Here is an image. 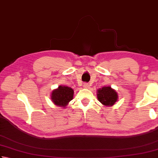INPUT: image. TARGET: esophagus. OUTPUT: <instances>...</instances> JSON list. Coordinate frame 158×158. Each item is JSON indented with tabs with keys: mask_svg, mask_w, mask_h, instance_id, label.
I'll list each match as a JSON object with an SVG mask.
<instances>
[{
	"mask_svg": "<svg viewBox=\"0 0 158 158\" xmlns=\"http://www.w3.org/2000/svg\"><path fill=\"white\" fill-rule=\"evenodd\" d=\"M83 88H89V85L88 83H83Z\"/></svg>",
	"mask_w": 158,
	"mask_h": 158,
	"instance_id": "1",
	"label": "esophagus"
}]
</instances>
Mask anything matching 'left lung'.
Returning a JSON list of instances; mask_svg holds the SVG:
<instances>
[{
	"label": "left lung",
	"mask_w": 158,
	"mask_h": 158,
	"mask_svg": "<svg viewBox=\"0 0 158 158\" xmlns=\"http://www.w3.org/2000/svg\"><path fill=\"white\" fill-rule=\"evenodd\" d=\"M118 94L110 86H104L97 90L98 101L105 106H112L118 100Z\"/></svg>",
	"instance_id": "left-lung-1"
}]
</instances>
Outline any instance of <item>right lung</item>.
Returning a JSON list of instances; mask_svg holds the SVG:
<instances>
[{"label": "right lung", "instance_id": "right-lung-1", "mask_svg": "<svg viewBox=\"0 0 158 158\" xmlns=\"http://www.w3.org/2000/svg\"><path fill=\"white\" fill-rule=\"evenodd\" d=\"M73 94L74 90L71 88L60 85L52 92L51 98L55 105L66 108L69 102L73 100Z\"/></svg>", "mask_w": 158, "mask_h": 158}]
</instances>
